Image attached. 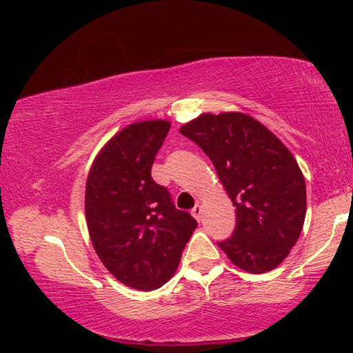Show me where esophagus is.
I'll return each instance as SVG.
<instances>
[{
	"label": "esophagus",
	"instance_id": "1",
	"mask_svg": "<svg viewBox=\"0 0 353 353\" xmlns=\"http://www.w3.org/2000/svg\"><path fill=\"white\" fill-rule=\"evenodd\" d=\"M191 214H193V216L198 219V221H201V218H202V205H194V208L193 210H191Z\"/></svg>",
	"mask_w": 353,
	"mask_h": 353
}]
</instances>
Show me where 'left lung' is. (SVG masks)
<instances>
[{
    "label": "left lung",
    "mask_w": 353,
    "mask_h": 353,
    "mask_svg": "<svg viewBox=\"0 0 353 353\" xmlns=\"http://www.w3.org/2000/svg\"><path fill=\"white\" fill-rule=\"evenodd\" d=\"M181 134L208 155L236 208L234 235L218 246L244 271H272L305 219V179L296 159L270 129L240 112L202 113Z\"/></svg>",
    "instance_id": "8db88e82"
}]
</instances>
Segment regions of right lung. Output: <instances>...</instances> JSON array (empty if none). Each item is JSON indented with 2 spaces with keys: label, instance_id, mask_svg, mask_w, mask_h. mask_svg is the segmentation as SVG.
I'll return each instance as SVG.
<instances>
[{
  "label": "right lung",
  "instance_id": "1",
  "mask_svg": "<svg viewBox=\"0 0 353 353\" xmlns=\"http://www.w3.org/2000/svg\"><path fill=\"white\" fill-rule=\"evenodd\" d=\"M170 128L165 119L129 124L101 149L87 179L85 216L93 248L113 277L140 291L168 282L198 225L151 177Z\"/></svg>",
  "mask_w": 353,
  "mask_h": 353
}]
</instances>
